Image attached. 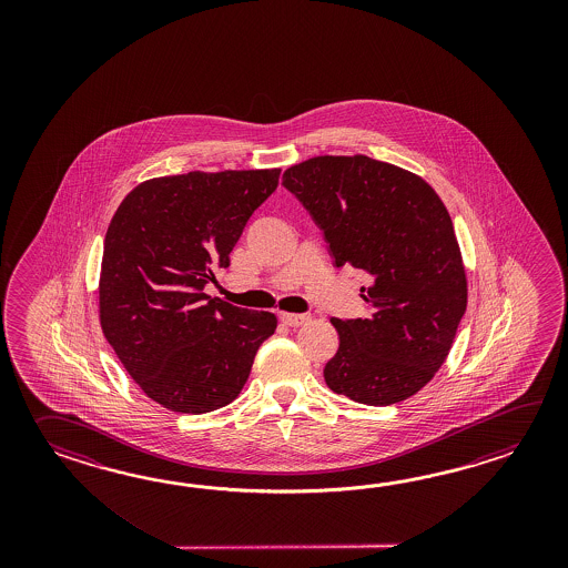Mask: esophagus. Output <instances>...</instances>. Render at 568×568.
<instances>
[{"label": "esophagus", "instance_id": "obj_1", "mask_svg": "<svg viewBox=\"0 0 568 568\" xmlns=\"http://www.w3.org/2000/svg\"><path fill=\"white\" fill-rule=\"evenodd\" d=\"M280 321H282L284 325L302 326L311 321V314L282 313L280 314Z\"/></svg>", "mask_w": 568, "mask_h": 568}]
</instances>
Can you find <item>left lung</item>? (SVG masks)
Returning <instances> with one entry per match:
<instances>
[{
	"mask_svg": "<svg viewBox=\"0 0 568 568\" xmlns=\"http://www.w3.org/2000/svg\"><path fill=\"white\" fill-rule=\"evenodd\" d=\"M282 184L325 233L335 266L372 278L367 318H331L338 349L326 386L367 406L410 398L447 359L467 308L447 206L418 174L363 154L308 158Z\"/></svg>",
	"mask_w": 568,
	"mask_h": 568,
	"instance_id": "obj_1",
	"label": "left lung"
}]
</instances>
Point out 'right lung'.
<instances>
[{
    "mask_svg": "<svg viewBox=\"0 0 568 568\" xmlns=\"http://www.w3.org/2000/svg\"><path fill=\"white\" fill-rule=\"evenodd\" d=\"M280 169L160 176L128 194L109 223L99 321L148 398L182 414L231 404L278 318L206 296Z\"/></svg>",
    "mask_w": 568,
    "mask_h": 568,
    "instance_id": "right-lung-1",
    "label": "right lung"
}]
</instances>
